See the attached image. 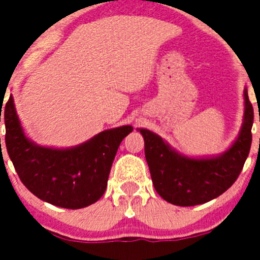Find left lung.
<instances>
[{
	"label": "left lung",
	"mask_w": 260,
	"mask_h": 260,
	"mask_svg": "<svg viewBox=\"0 0 260 260\" xmlns=\"http://www.w3.org/2000/svg\"><path fill=\"white\" fill-rule=\"evenodd\" d=\"M244 119L239 136L219 156H183L148 129H138L145 138V154L157 193L177 206L205 204L224 193L238 179L251 146L253 106L244 89Z\"/></svg>",
	"instance_id": "obj_1"
}]
</instances>
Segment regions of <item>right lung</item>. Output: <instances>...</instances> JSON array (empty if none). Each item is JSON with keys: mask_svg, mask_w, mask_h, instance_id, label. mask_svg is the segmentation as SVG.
I'll return each instance as SVG.
<instances>
[{"mask_svg": "<svg viewBox=\"0 0 260 260\" xmlns=\"http://www.w3.org/2000/svg\"><path fill=\"white\" fill-rule=\"evenodd\" d=\"M5 125L6 148L21 182L40 200L65 209L85 208L103 196L118 147L133 131L132 125L112 128L72 148L39 146L23 133L12 95Z\"/></svg>", "mask_w": 260, "mask_h": 260, "instance_id": "obj_1", "label": "right lung"}]
</instances>
